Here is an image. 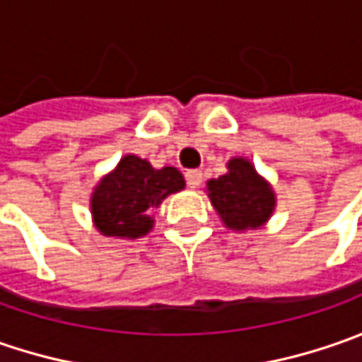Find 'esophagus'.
I'll return each mask as SVG.
<instances>
[{"mask_svg": "<svg viewBox=\"0 0 362 362\" xmlns=\"http://www.w3.org/2000/svg\"><path fill=\"white\" fill-rule=\"evenodd\" d=\"M185 181H187V185L191 189H197L203 181L202 171H197V169H195V171H187V173H185Z\"/></svg>", "mask_w": 362, "mask_h": 362, "instance_id": "1", "label": "esophagus"}]
</instances>
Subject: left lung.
Returning <instances> with one entry per match:
<instances>
[{
  "instance_id": "8db88e82",
  "label": "left lung",
  "mask_w": 362,
  "mask_h": 362,
  "mask_svg": "<svg viewBox=\"0 0 362 362\" xmlns=\"http://www.w3.org/2000/svg\"><path fill=\"white\" fill-rule=\"evenodd\" d=\"M228 169V173L207 183L209 199L228 228L256 230L274 211L276 202L270 185L250 160L231 159Z\"/></svg>"
}]
</instances>
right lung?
Wrapping results in <instances>:
<instances>
[{
    "label": "right lung",
    "instance_id": "right-lung-1",
    "mask_svg": "<svg viewBox=\"0 0 362 362\" xmlns=\"http://www.w3.org/2000/svg\"><path fill=\"white\" fill-rule=\"evenodd\" d=\"M183 187V175L173 167L153 169L148 160L127 155L92 193L94 223L105 235H145L153 228L151 209Z\"/></svg>",
    "mask_w": 362,
    "mask_h": 362
}]
</instances>
